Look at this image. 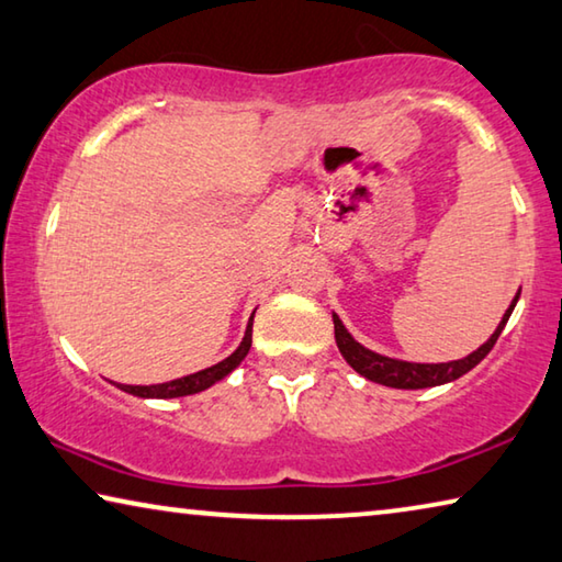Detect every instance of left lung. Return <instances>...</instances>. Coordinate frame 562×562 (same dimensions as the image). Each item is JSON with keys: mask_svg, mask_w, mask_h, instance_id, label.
<instances>
[{"mask_svg": "<svg viewBox=\"0 0 562 562\" xmlns=\"http://www.w3.org/2000/svg\"><path fill=\"white\" fill-rule=\"evenodd\" d=\"M520 299V291L513 299L510 308L505 311L503 322L495 329V334L482 344L477 351H472L470 357L457 359V361H447V364H412V361H400V359H390L382 357V353H374L361 347L359 341H353V336L344 329L341 318L334 314V336H336V347H339L341 357L349 361V367L353 371H359L361 376H367L369 382L384 384V386H394V390H425V386H437V384H447L460 379L462 374H468L472 367H477L482 359L487 357L490 349L495 347L497 336L503 334L507 318H510L513 308Z\"/></svg>", "mask_w": 562, "mask_h": 562, "instance_id": "1", "label": "left lung"}]
</instances>
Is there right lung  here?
<instances>
[{"mask_svg":"<svg viewBox=\"0 0 562 562\" xmlns=\"http://www.w3.org/2000/svg\"><path fill=\"white\" fill-rule=\"evenodd\" d=\"M251 331H254V316L246 326V336H244V341H240V347L233 351L228 359H223V361H218V364H213V367L203 369V371H195V374L172 379V382H166V384H150V386L117 384V386L127 394L145 396V400H172V396H188V394H198V392L209 390V386H213L215 382H221L223 376L231 374V371L246 359L248 349H251Z\"/></svg>","mask_w":562,"mask_h":562,"instance_id":"right-lung-1","label":"right lung"}]
</instances>
